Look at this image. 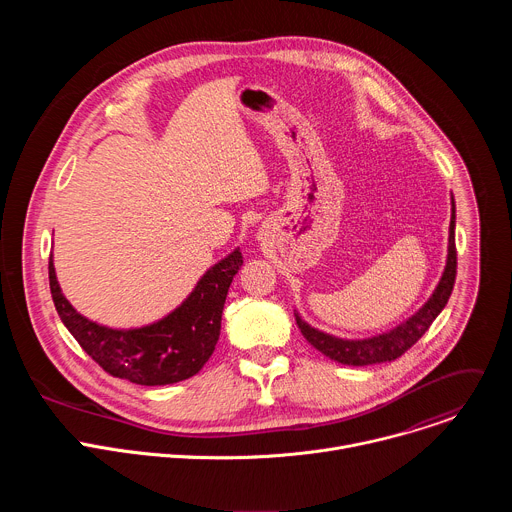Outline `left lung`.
<instances>
[{
	"label": "left lung",
	"mask_w": 512,
	"mask_h": 512,
	"mask_svg": "<svg viewBox=\"0 0 512 512\" xmlns=\"http://www.w3.org/2000/svg\"><path fill=\"white\" fill-rule=\"evenodd\" d=\"M456 206L452 198V221H450V245H448V263L442 275V281L437 283L433 296L427 300V304L411 316L407 322L397 326L395 330L369 338V340H342L334 338L330 334H324L312 326H308L300 316H296L298 328L302 330L304 338L322 354H326L332 360H338L342 364H352V367H364V364H379V362H391L405 354L431 326V322L440 314L456 283V269H458V251H456Z\"/></svg>",
	"instance_id": "1"
}]
</instances>
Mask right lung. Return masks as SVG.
<instances>
[{"mask_svg":"<svg viewBox=\"0 0 512 512\" xmlns=\"http://www.w3.org/2000/svg\"><path fill=\"white\" fill-rule=\"evenodd\" d=\"M243 265L241 251L216 263L198 281L188 300L164 320L135 330L99 326L68 304L48 261L50 294L56 312L81 348L111 377L135 385H172L194 377L214 352L231 281Z\"/></svg>","mask_w":512,"mask_h":512,"instance_id":"add662e5","label":"right lung"}]
</instances>
